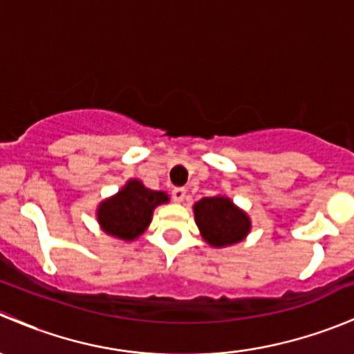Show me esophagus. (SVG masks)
I'll list each match as a JSON object with an SVG mask.
<instances>
[{"mask_svg":"<svg viewBox=\"0 0 354 354\" xmlns=\"http://www.w3.org/2000/svg\"><path fill=\"white\" fill-rule=\"evenodd\" d=\"M171 197H173L174 202H183L185 197H187V188H183V187L173 188V192H171Z\"/></svg>","mask_w":354,"mask_h":354,"instance_id":"esophagus-1","label":"esophagus"}]
</instances>
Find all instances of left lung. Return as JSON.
I'll list each match as a JSON object with an SVG mask.
<instances>
[{
  "mask_svg": "<svg viewBox=\"0 0 354 354\" xmlns=\"http://www.w3.org/2000/svg\"><path fill=\"white\" fill-rule=\"evenodd\" d=\"M195 221L202 236L212 246L233 245L250 231V219L230 198L205 197L195 203Z\"/></svg>",
  "mask_w": 354,
  "mask_h": 354,
  "instance_id": "obj_1",
  "label": "left lung"
}]
</instances>
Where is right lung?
Segmentation results:
<instances>
[{"label":"right lung","mask_w":354,"mask_h":354,"mask_svg":"<svg viewBox=\"0 0 354 354\" xmlns=\"http://www.w3.org/2000/svg\"><path fill=\"white\" fill-rule=\"evenodd\" d=\"M164 202H167L164 192H152L140 181L131 180L116 197L101 203L97 219L106 233L121 240H135L149 226L156 207Z\"/></svg>","instance_id":"obj_1"}]
</instances>
